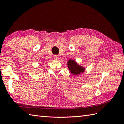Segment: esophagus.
<instances>
[{
  "mask_svg": "<svg viewBox=\"0 0 124 124\" xmlns=\"http://www.w3.org/2000/svg\"><path fill=\"white\" fill-rule=\"evenodd\" d=\"M54 59L56 60H58L59 59V56H57V55H54Z\"/></svg>",
  "mask_w": 124,
  "mask_h": 124,
  "instance_id": "esophagus-1",
  "label": "esophagus"
}]
</instances>
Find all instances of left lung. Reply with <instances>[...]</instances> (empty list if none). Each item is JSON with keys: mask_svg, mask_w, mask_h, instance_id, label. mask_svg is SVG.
Masks as SVG:
<instances>
[{"mask_svg": "<svg viewBox=\"0 0 124 124\" xmlns=\"http://www.w3.org/2000/svg\"><path fill=\"white\" fill-rule=\"evenodd\" d=\"M67 66L70 72L73 75H78L84 72L85 68L79 65L74 60H69L67 62Z\"/></svg>", "mask_w": 124, "mask_h": 124, "instance_id": "1", "label": "left lung"}]
</instances>
